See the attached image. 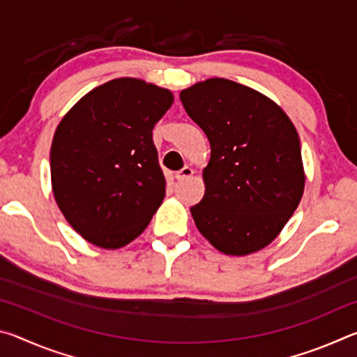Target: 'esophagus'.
<instances>
[{
  "mask_svg": "<svg viewBox=\"0 0 357 357\" xmlns=\"http://www.w3.org/2000/svg\"><path fill=\"white\" fill-rule=\"evenodd\" d=\"M192 174H193L192 168H190L189 165H185L184 168H181V170L176 173V179H178V181H184V179H187V178H190Z\"/></svg>",
  "mask_w": 357,
  "mask_h": 357,
  "instance_id": "obj_1",
  "label": "esophagus"
}]
</instances>
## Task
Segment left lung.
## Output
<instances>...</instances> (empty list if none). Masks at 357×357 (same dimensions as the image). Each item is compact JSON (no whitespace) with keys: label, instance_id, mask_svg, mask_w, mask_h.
<instances>
[{"label":"left lung","instance_id":"obj_1","mask_svg":"<svg viewBox=\"0 0 357 357\" xmlns=\"http://www.w3.org/2000/svg\"><path fill=\"white\" fill-rule=\"evenodd\" d=\"M211 143L204 197L190 208L197 228L227 255L268 245L304 192L299 135L279 105L244 84L209 78L181 91Z\"/></svg>","mask_w":357,"mask_h":357}]
</instances>
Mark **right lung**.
<instances>
[{
	"instance_id": "obj_1",
	"label": "right lung",
	"mask_w": 357,
	"mask_h": 357,
	"mask_svg": "<svg viewBox=\"0 0 357 357\" xmlns=\"http://www.w3.org/2000/svg\"><path fill=\"white\" fill-rule=\"evenodd\" d=\"M173 104L168 89L116 78L72 107L50 151L52 187L77 233L104 249L135 239L165 197L154 124Z\"/></svg>"
}]
</instances>
